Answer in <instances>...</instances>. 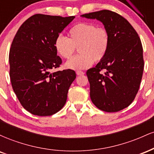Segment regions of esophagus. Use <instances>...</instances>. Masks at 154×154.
Listing matches in <instances>:
<instances>
[{
  "label": "esophagus",
  "instance_id": "1",
  "mask_svg": "<svg viewBox=\"0 0 154 154\" xmlns=\"http://www.w3.org/2000/svg\"><path fill=\"white\" fill-rule=\"evenodd\" d=\"M76 74H77V75H84L85 72H83L82 71H77L76 72Z\"/></svg>",
  "mask_w": 154,
  "mask_h": 154
}]
</instances>
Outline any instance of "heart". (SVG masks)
I'll list each match as a JSON object with an SVG mask.
<instances>
[{
    "label": "heart",
    "mask_w": 154,
    "mask_h": 154,
    "mask_svg": "<svg viewBox=\"0 0 154 154\" xmlns=\"http://www.w3.org/2000/svg\"><path fill=\"white\" fill-rule=\"evenodd\" d=\"M69 39L59 35L54 41L56 52L63 59L72 57L78 48L79 55L65 63L69 69L80 70L104 59L110 45L109 31L94 23L80 22L74 25L68 32Z\"/></svg>",
    "instance_id": "heart-1"
}]
</instances>
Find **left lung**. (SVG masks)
<instances>
[{
  "label": "left lung",
  "instance_id": "obj_1",
  "mask_svg": "<svg viewBox=\"0 0 154 154\" xmlns=\"http://www.w3.org/2000/svg\"><path fill=\"white\" fill-rule=\"evenodd\" d=\"M81 17L101 22L110 35L104 59L86 72L92 102L106 112L122 110L135 99L142 79L144 61L140 39L126 19L111 11Z\"/></svg>",
  "mask_w": 154,
  "mask_h": 154
}]
</instances>
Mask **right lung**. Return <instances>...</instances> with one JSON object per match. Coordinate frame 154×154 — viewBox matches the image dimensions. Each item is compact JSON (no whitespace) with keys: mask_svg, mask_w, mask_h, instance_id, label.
<instances>
[{"mask_svg":"<svg viewBox=\"0 0 154 154\" xmlns=\"http://www.w3.org/2000/svg\"><path fill=\"white\" fill-rule=\"evenodd\" d=\"M74 19L35 14L21 25L12 42L8 57L12 88L22 106L34 115H53L66 103L75 72L50 70L62 63L55 39Z\"/></svg>","mask_w":154,"mask_h":154,"instance_id":"obj_1","label":"right lung"}]
</instances>
